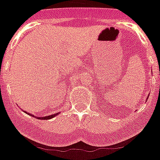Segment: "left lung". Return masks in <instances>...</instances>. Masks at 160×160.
I'll return each mask as SVG.
<instances>
[{"label":"left lung","mask_w":160,"mask_h":160,"mask_svg":"<svg viewBox=\"0 0 160 160\" xmlns=\"http://www.w3.org/2000/svg\"><path fill=\"white\" fill-rule=\"evenodd\" d=\"M147 98H148V97H147Z\"/></svg>","instance_id":"1"}]
</instances>
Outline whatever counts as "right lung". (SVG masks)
Instances as JSON below:
<instances>
[{"instance_id":"obj_1","label":"right lung","mask_w":160,"mask_h":160,"mask_svg":"<svg viewBox=\"0 0 160 160\" xmlns=\"http://www.w3.org/2000/svg\"><path fill=\"white\" fill-rule=\"evenodd\" d=\"M24 112H26L25 111H24ZM28 114L29 115V113L28 112ZM58 113H55V114H52V115H49V116H47V117H43V118H39V117H35V118H37L38 119H42V120H49V119H52V118H54V117H56L57 115H58ZM31 116V115H30ZM33 117H34L33 115Z\"/></svg>"}]
</instances>
